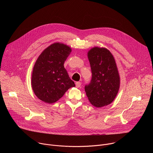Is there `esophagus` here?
<instances>
[{
    "label": "esophagus",
    "mask_w": 153,
    "mask_h": 153,
    "mask_svg": "<svg viewBox=\"0 0 153 153\" xmlns=\"http://www.w3.org/2000/svg\"><path fill=\"white\" fill-rule=\"evenodd\" d=\"M80 85H81V83L80 82H76V86L77 88H79V87L80 86Z\"/></svg>",
    "instance_id": "obj_1"
}]
</instances>
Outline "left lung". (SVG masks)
Instances as JSON below:
<instances>
[{
	"label": "left lung",
	"mask_w": 153,
	"mask_h": 153,
	"mask_svg": "<svg viewBox=\"0 0 153 153\" xmlns=\"http://www.w3.org/2000/svg\"><path fill=\"white\" fill-rule=\"evenodd\" d=\"M88 57L92 77L90 83L85 86L86 94L96 107L108 105L115 99L120 86L114 57L107 49L98 47L90 50Z\"/></svg>",
	"instance_id": "left-lung-1"
}]
</instances>
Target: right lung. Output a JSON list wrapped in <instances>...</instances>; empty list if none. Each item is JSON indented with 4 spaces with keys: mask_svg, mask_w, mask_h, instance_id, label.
<instances>
[{
    "mask_svg": "<svg viewBox=\"0 0 153 153\" xmlns=\"http://www.w3.org/2000/svg\"><path fill=\"white\" fill-rule=\"evenodd\" d=\"M71 51L66 45L55 43L38 57L33 68L31 85L40 100L48 103L56 102L70 88L75 86L63 65Z\"/></svg>",
    "mask_w": 153,
    "mask_h": 153,
    "instance_id": "add662e5",
    "label": "right lung"
}]
</instances>
